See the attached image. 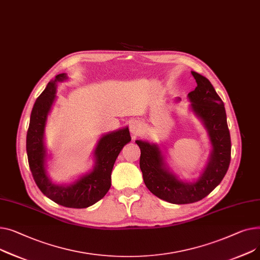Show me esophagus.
<instances>
[{
  "label": "esophagus",
  "instance_id": "34e87169",
  "mask_svg": "<svg viewBox=\"0 0 260 260\" xmlns=\"http://www.w3.org/2000/svg\"><path fill=\"white\" fill-rule=\"evenodd\" d=\"M140 130H141V124L139 123V121L131 120L130 121V132L133 135H135V134H137V133L140 132Z\"/></svg>",
  "mask_w": 260,
  "mask_h": 260
}]
</instances>
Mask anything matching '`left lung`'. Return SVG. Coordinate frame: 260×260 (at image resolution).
Instances as JSON below:
<instances>
[{"label":"left lung","mask_w":260,"mask_h":260,"mask_svg":"<svg viewBox=\"0 0 260 260\" xmlns=\"http://www.w3.org/2000/svg\"><path fill=\"white\" fill-rule=\"evenodd\" d=\"M191 73L197 87L188 94L190 108L202 120L212 147L200 177L192 181L179 179L170 171L157 144L135 141L141 149L140 167L146 187L160 200L175 205L192 204L209 195L220 184L231 160V137L223 102L207 78L195 71Z\"/></svg>","instance_id":"left-lung-1"}]
</instances>
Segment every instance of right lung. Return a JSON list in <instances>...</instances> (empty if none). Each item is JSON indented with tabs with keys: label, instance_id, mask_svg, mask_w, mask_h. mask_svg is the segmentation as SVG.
Returning a JSON list of instances; mask_svg holds the SVG:
<instances>
[{
	"label": "right lung",
	"instance_id": "obj_1",
	"mask_svg": "<svg viewBox=\"0 0 260 260\" xmlns=\"http://www.w3.org/2000/svg\"><path fill=\"white\" fill-rule=\"evenodd\" d=\"M66 80H68L66 73L57 74L37 99L30 115L26 150L30 170L43 194L60 206L83 209L98 203L109 191L114 162L121 149L131 141V136L128 127L104 134L93 152L92 169L71 184L56 185L52 182L47 172L49 155L45 146L44 134L48 114L56 99L57 83Z\"/></svg>",
	"mask_w": 260,
	"mask_h": 260
}]
</instances>
